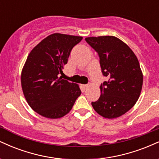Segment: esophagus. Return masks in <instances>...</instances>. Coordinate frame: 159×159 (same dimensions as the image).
I'll use <instances>...</instances> for the list:
<instances>
[{
    "label": "esophagus",
    "instance_id": "34e87169",
    "mask_svg": "<svg viewBox=\"0 0 159 159\" xmlns=\"http://www.w3.org/2000/svg\"><path fill=\"white\" fill-rule=\"evenodd\" d=\"M88 87H89L88 84H81V88L83 89V90H86Z\"/></svg>",
    "mask_w": 159,
    "mask_h": 159
}]
</instances>
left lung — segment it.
I'll list each match as a JSON object with an SVG mask.
<instances>
[{
    "label": "left lung",
    "mask_w": 159,
    "mask_h": 159,
    "mask_svg": "<svg viewBox=\"0 0 159 159\" xmlns=\"http://www.w3.org/2000/svg\"><path fill=\"white\" fill-rule=\"evenodd\" d=\"M85 40L98 53L102 72L108 78L100 86L101 96L92 106L103 117H119L135 105L141 92L143 73L138 58L115 36H92Z\"/></svg>",
    "instance_id": "left-lung-1"
}]
</instances>
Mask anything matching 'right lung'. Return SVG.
I'll list each match as a JSON object with an SVG mask.
<instances>
[{"instance_id": "1", "label": "right lung", "mask_w": 159, "mask_h": 159, "mask_svg": "<svg viewBox=\"0 0 159 159\" xmlns=\"http://www.w3.org/2000/svg\"><path fill=\"white\" fill-rule=\"evenodd\" d=\"M83 37L53 34L36 45L21 71L23 93L30 107L50 119L67 114L81 93L77 84L62 79L59 75L71 51Z\"/></svg>"}]
</instances>
